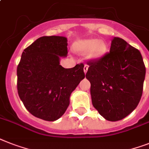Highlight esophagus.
<instances>
[{
	"label": "esophagus",
	"mask_w": 149,
	"mask_h": 149,
	"mask_svg": "<svg viewBox=\"0 0 149 149\" xmlns=\"http://www.w3.org/2000/svg\"><path fill=\"white\" fill-rule=\"evenodd\" d=\"M88 68H89V66H88L87 64H85V65H84V68H83V70H84V72H85V73H86L87 70H88Z\"/></svg>",
	"instance_id": "34e87169"
}]
</instances>
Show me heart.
Returning a JSON list of instances; mask_svg holds the SVG:
<instances>
[{
	"label": "heart",
	"mask_w": 149,
	"mask_h": 149,
	"mask_svg": "<svg viewBox=\"0 0 149 149\" xmlns=\"http://www.w3.org/2000/svg\"><path fill=\"white\" fill-rule=\"evenodd\" d=\"M77 49L83 52H90L89 56L97 59L105 54L106 46L105 43L96 39H90L83 40L77 44Z\"/></svg>",
	"instance_id": "b5f03b06"
}]
</instances>
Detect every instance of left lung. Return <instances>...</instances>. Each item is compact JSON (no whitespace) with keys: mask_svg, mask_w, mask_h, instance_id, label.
<instances>
[{"mask_svg":"<svg viewBox=\"0 0 149 149\" xmlns=\"http://www.w3.org/2000/svg\"><path fill=\"white\" fill-rule=\"evenodd\" d=\"M93 106L106 120L116 122L131 113L141 100L146 66L139 49L114 37L110 51L87 62Z\"/></svg>","mask_w":149,"mask_h":149,"instance_id":"8db88e82","label":"left lung"}]
</instances>
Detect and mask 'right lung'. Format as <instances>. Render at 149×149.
Masks as SVG:
<instances>
[{
	"label": "right lung",
	"mask_w": 149,
	"mask_h": 149,
	"mask_svg": "<svg viewBox=\"0 0 149 149\" xmlns=\"http://www.w3.org/2000/svg\"><path fill=\"white\" fill-rule=\"evenodd\" d=\"M67 53V39L60 36L40 37L22 53L17 69L18 95L35 117L49 122L60 118L85 77L83 63L70 69L60 65Z\"/></svg>",
	"instance_id": "right-lung-1"
}]
</instances>
